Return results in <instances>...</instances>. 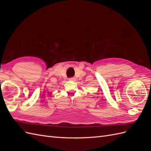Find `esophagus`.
Returning a JSON list of instances; mask_svg holds the SVG:
<instances>
[{
    "label": "esophagus",
    "instance_id": "obj_1",
    "mask_svg": "<svg viewBox=\"0 0 151 151\" xmlns=\"http://www.w3.org/2000/svg\"><path fill=\"white\" fill-rule=\"evenodd\" d=\"M69 80L70 81H74L75 80V77H70Z\"/></svg>",
    "mask_w": 151,
    "mask_h": 151
}]
</instances>
